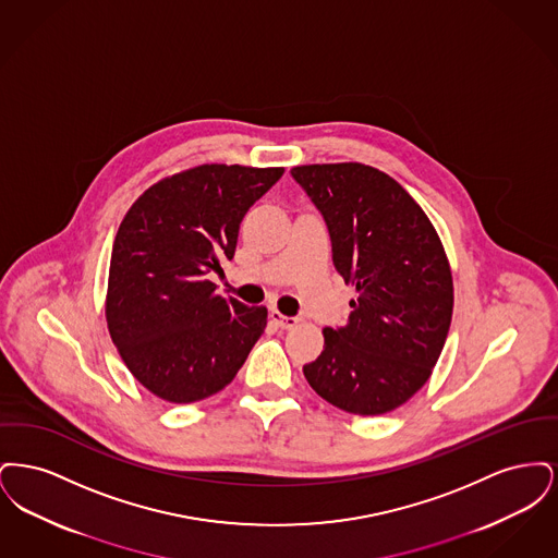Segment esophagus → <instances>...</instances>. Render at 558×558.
I'll use <instances>...</instances> for the list:
<instances>
[{"instance_id": "1", "label": "esophagus", "mask_w": 558, "mask_h": 558, "mask_svg": "<svg viewBox=\"0 0 558 558\" xmlns=\"http://www.w3.org/2000/svg\"><path fill=\"white\" fill-rule=\"evenodd\" d=\"M269 319L278 326V328H292L299 318H294V316H282L278 310H271L269 312Z\"/></svg>"}]
</instances>
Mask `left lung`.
<instances>
[{
  "instance_id": "left-lung-1",
  "label": "left lung",
  "mask_w": 558,
  "mask_h": 558,
  "mask_svg": "<svg viewBox=\"0 0 558 558\" xmlns=\"http://www.w3.org/2000/svg\"><path fill=\"white\" fill-rule=\"evenodd\" d=\"M291 175L326 221L337 271L357 291L349 322L324 328V351L303 374L345 412H391L425 385L448 339L453 287L441 240L416 201L374 167L303 165Z\"/></svg>"
}]
</instances>
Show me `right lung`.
Returning a JSON list of instances; mask_svg holds the SVG:
<instances>
[{
    "label": "right lung",
    "instance_id": "1",
    "mask_svg": "<svg viewBox=\"0 0 558 558\" xmlns=\"http://www.w3.org/2000/svg\"><path fill=\"white\" fill-rule=\"evenodd\" d=\"M282 167L201 165L148 187L112 244L107 322L133 376L157 398L192 403L230 385L264 335L266 307L215 294L244 213Z\"/></svg>",
    "mask_w": 558,
    "mask_h": 558
}]
</instances>
